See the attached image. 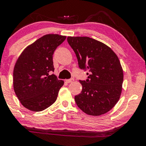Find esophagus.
<instances>
[{
  "instance_id": "1",
  "label": "esophagus",
  "mask_w": 146,
  "mask_h": 146,
  "mask_svg": "<svg viewBox=\"0 0 146 146\" xmlns=\"http://www.w3.org/2000/svg\"><path fill=\"white\" fill-rule=\"evenodd\" d=\"M73 81H74V80H73V78H72V79H69V80H66V82H67V83H71V82H73Z\"/></svg>"
}]
</instances>
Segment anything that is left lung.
<instances>
[{
	"mask_svg": "<svg viewBox=\"0 0 146 146\" xmlns=\"http://www.w3.org/2000/svg\"><path fill=\"white\" fill-rule=\"evenodd\" d=\"M78 58L79 67L88 71V79L80 80L77 105L88 115L99 116L115 106L121 93L123 73L118 57L109 46L89 37L67 38Z\"/></svg>",
	"mask_w": 146,
	"mask_h": 146,
	"instance_id": "1",
	"label": "left lung"
}]
</instances>
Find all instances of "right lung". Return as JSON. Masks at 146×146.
Returning <instances> with one entry per match:
<instances>
[{"instance_id":"1","label":"right lung","mask_w":146,"mask_h":146,"mask_svg":"<svg viewBox=\"0 0 146 146\" xmlns=\"http://www.w3.org/2000/svg\"><path fill=\"white\" fill-rule=\"evenodd\" d=\"M66 37L47 34L29 45L15 64L13 84L21 104L31 111L44 110L56 101L64 84L55 75L53 55Z\"/></svg>"}]
</instances>
